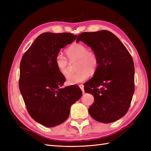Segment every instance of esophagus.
Wrapping results in <instances>:
<instances>
[{
	"label": "esophagus",
	"instance_id": "1",
	"mask_svg": "<svg viewBox=\"0 0 151 151\" xmlns=\"http://www.w3.org/2000/svg\"><path fill=\"white\" fill-rule=\"evenodd\" d=\"M79 88H81V89L83 91V93L84 92V86L83 84H80L79 85Z\"/></svg>",
	"mask_w": 151,
	"mask_h": 151
}]
</instances>
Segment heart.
I'll list each match as a JSON object with an SVG mask.
<instances>
[{
    "label": "heart",
    "mask_w": 151,
    "mask_h": 151,
    "mask_svg": "<svg viewBox=\"0 0 151 151\" xmlns=\"http://www.w3.org/2000/svg\"><path fill=\"white\" fill-rule=\"evenodd\" d=\"M67 57L71 62L77 61L76 73H70L66 76L68 84L73 85L83 83L89 78L90 72L93 74L96 71L99 59L94 52L88 50L85 45L80 43H73L66 50ZM56 66L63 76H66L69 72L70 62L61 53H58L55 58Z\"/></svg>",
    "instance_id": "1"
}]
</instances>
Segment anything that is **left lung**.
Listing matches in <instances>:
<instances>
[{
    "instance_id": "obj_1",
    "label": "left lung",
    "mask_w": 151,
    "mask_h": 151,
    "mask_svg": "<svg viewBox=\"0 0 151 151\" xmlns=\"http://www.w3.org/2000/svg\"><path fill=\"white\" fill-rule=\"evenodd\" d=\"M84 42L96 53L99 64L94 76L87 82L85 92L93 94L94 102L89 113L104 123L115 122L129 110L134 93L133 59L120 40L111 32H84L76 42Z\"/></svg>"
}]
</instances>
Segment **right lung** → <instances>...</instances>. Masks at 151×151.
I'll return each mask as SVG.
<instances>
[{"mask_svg": "<svg viewBox=\"0 0 151 151\" xmlns=\"http://www.w3.org/2000/svg\"><path fill=\"white\" fill-rule=\"evenodd\" d=\"M76 38L68 33H42L21 59L19 86L27 110L33 120L47 127L64 122L71 105L83 94L77 86L60 88L65 78L55 63L60 49Z\"/></svg>", "mask_w": 151, "mask_h": 151, "instance_id": "1", "label": "right lung"}]
</instances>
